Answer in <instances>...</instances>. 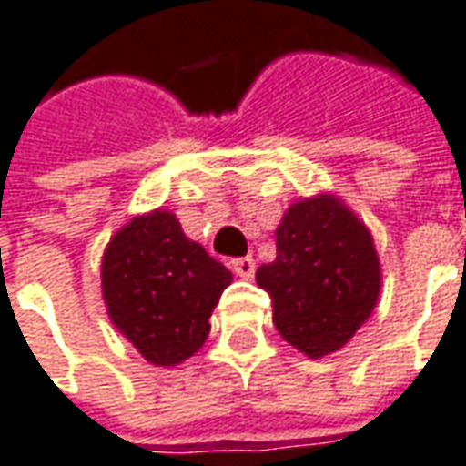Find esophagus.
I'll return each mask as SVG.
<instances>
[{
    "label": "esophagus",
    "mask_w": 466,
    "mask_h": 466,
    "mask_svg": "<svg viewBox=\"0 0 466 466\" xmlns=\"http://www.w3.org/2000/svg\"><path fill=\"white\" fill-rule=\"evenodd\" d=\"M230 269H233V274L240 277V279H251L256 271V261L251 256H238V258L230 261Z\"/></svg>",
    "instance_id": "obj_1"
}]
</instances>
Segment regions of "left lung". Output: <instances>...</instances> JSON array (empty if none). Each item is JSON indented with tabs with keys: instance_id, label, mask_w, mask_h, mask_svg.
<instances>
[{
	"instance_id": "1",
	"label": "left lung",
	"mask_w": 466,
	"mask_h": 466,
	"mask_svg": "<svg viewBox=\"0 0 466 466\" xmlns=\"http://www.w3.org/2000/svg\"><path fill=\"white\" fill-rule=\"evenodd\" d=\"M274 326L310 359L339 351L370 318L382 269L367 226L339 197L299 199L277 228V258L256 269Z\"/></svg>"
}]
</instances>
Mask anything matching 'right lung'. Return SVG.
I'll use <instances>...</instances> for the list:
<instances>
[{
  "label": "right lung",
  "instance_id": "right-lung-1",
  "mask_svg": "<svg viewBox=\"0 0 466 466\" xmlns=\"http://www.w3.org/2000/svg\"><path fill=\"white\" fill-rule=\"evenodd\" d=\"M230 282V271L187 238L168 210L133 218L102 256L109 320L156 367H177L197 354Z\"/></svg>",
  "mask_w": 466,
  "mask_h": 466
}]
</instances>
